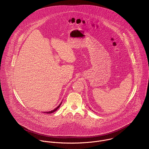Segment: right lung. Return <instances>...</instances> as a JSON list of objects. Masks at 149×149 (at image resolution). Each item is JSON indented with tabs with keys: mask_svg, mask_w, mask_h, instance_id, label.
<instances>
[{
	"mask_svg": "<svg viewBox=\"0 0 149 149\" xmlns=\"http://www.w3.org/2000/svg\"><path fill=\"white\" fill-rule=\"evenodd\" d=\"M62 104V102L60 104V105L58 106L57 107H56L54 109H53V110H52V111H49V112H44V113H53V112H55L57 109H58V108L60 107L61 106V104Z\"/></svg>",
	"mask_w": 149,
	"mask_h": 149,
	"instance_id": "1",
	"label": "right lung"
}]
</instances>
